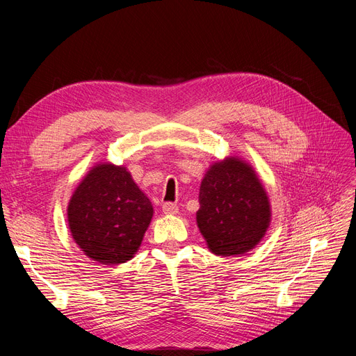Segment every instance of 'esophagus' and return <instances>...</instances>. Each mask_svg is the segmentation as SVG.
Wrapping results in <instances>:
<instances>
[{
    "mask_svg": "<svg viewBox=\"0 0 356 356\" xmlns=\"http://www.w3.org/2000/svg\"><path fill=\"white\" fill-rule=\"evenodd\" d=\"M163 212L165 215H176L179 212V207L173 202H165L163 203Z\"/></svg>",
    "mask_w": 356,
    "mask_h": 356,
    "instance_id": "obj_1",
    "label": "esophagus"
}]
</instances>
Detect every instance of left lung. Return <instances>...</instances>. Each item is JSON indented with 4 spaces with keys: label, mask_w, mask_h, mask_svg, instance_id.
<instances>
[{
    "label": "left lung",
    "mask_w": 356,
    "mask_h": 356,
    "mask_svg": "<svg viewBox=\"0 0 356 356\" xmlns=\"http://www.w3.org/2000/svg\"><path fill=\"white\" fill-rule=\"evenodd\" d=\"M196 222L215 255H242L264 238L271 208L254 168L238 157L213 163L199 191Z\"/></svg>",
    "instance_id": "1"
}]
</instances>
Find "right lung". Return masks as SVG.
<instances>
[{"instance_id": "obj_1", "label": "right lung", "mask_w": 356, "mask_h": 356, "mask_svg": "<svg viewBox=\"0 0 356 356\" xmlns=\"http://www.w3.org/2000/svg\"><path fill=\"white\" fill-rule=\"evenodd\" d=\"M153 204L124 165H93L67 204L72 238L86 257L105 266L127 263L138 251Z\"/></svg>"}]
</instances>
